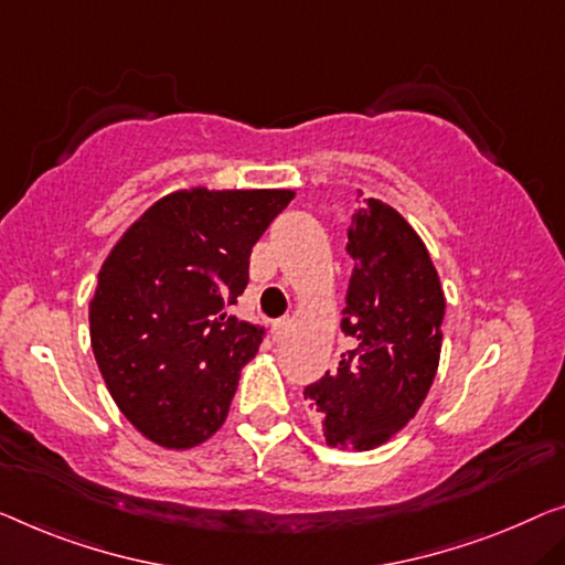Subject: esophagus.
Returning a JSON list of instances; mask_svg holds the SVG:
<instances>
[{"label": "esophagus", "instance_id": "esophagus-1", "mask_svg": "<svg viewBox=\"0 0 565 565\" xmlns=\"http://www.w3.org/2000/svg\"><path fill=\"white\" fill-rule=\"evenodd\" d=\"M289 330H291V319L289 317H284V319H276L274 322V340H284L286 334H289Z\"/></svg>", "mask_w": 565, "mask_h": 565}]
</instances>
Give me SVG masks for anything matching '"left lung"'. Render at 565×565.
<instances>
[{
  "mask_svg": "<svg viewBox=\"0 0 565 565\" xmlns=\"http://www.w3.org/2000/svg\"><path fill=\"white\" fill-rule=\"evenodd\" d=\"M352 276L342 332L352 350L340 367L305 388L324 439L342 451L391 441L426 401L439 370L444 289L411 223L367 198L348 228Z\"/></svg>",
  "mask_w": 565,
  "mask_h": 565,
  "instance_id": "left-lung-1",
  "label": "left lung"
}]
</instances>
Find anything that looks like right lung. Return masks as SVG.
Masks as SVG:
<instances>
[{
	"label": "right lung",
	"instance_id": "1",
	"mask_svg": "<svg viewBox=\"0 0 565 565\" xmlns=\"http://www.w3.org/2000/svg\"><path fill=\"white\" fill-rule=\"evenodd\" d=\"M294 190L190 188L159 198L116 241L88 305L90 348L121 414L164 449L225 424L264 340L231 315L248 260Z\"/></svg>",
	"mask_w": 565,
	"mask_h": 565
}]
</instances>
